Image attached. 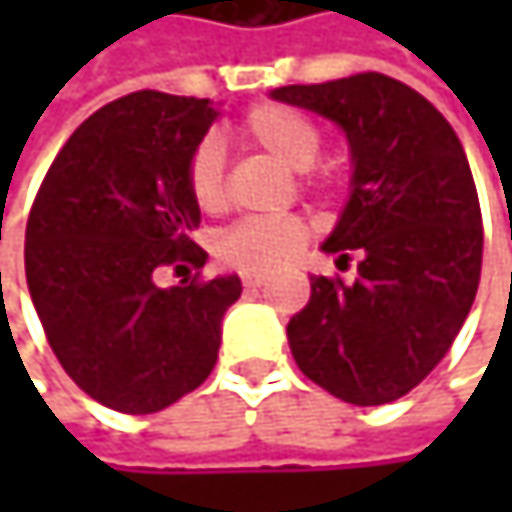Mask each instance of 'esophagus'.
<instances>
[{
	"mask_svg": "<svg viewBox=\"0 0 512 512\" xmlns=\"http://www.w3.org/2000/svg\"><path fill=\"white\" fill-rule=\"evenodd\" d=\"M266 281H269V275H263V272H246V275H243V287H252V290H255V287H263Z\"/></svg>",
	"mask_w": 512,
	"mask_h": 512,
	"instance_id": "1",
	"label": "esophagus"
}]
</instances>
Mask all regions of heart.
Returning a JSON list of instances; mask_svg holds the SVG:
<instances>
[{
  "mask_svg": "<svg viewBox=\"0 0 512 512\" xmlns=\"http://www.w3.org/2000/svg\"><path fill=\"white\" fill-rule=\"evenodd\" d=\"M243 145L257 148L293 171H305L323 151L320 127L293 106L260 103L237 127ZM186 192L204 213H219L228 204L225 162L213 142H201L186 162ZM311 228L296 216L243 219L219 237L216 252L225 263L246 272H272L308 246Z\"/></svg>",
  "mask_w": 512,
  "mask_h": 512,
  "instance_id": "heart-1",
  "label": "heart"
}]
</instances>
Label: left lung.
<instances>
[{
	"label": "left lung",
	"instance_id": "8db88e82",
	"mask_svg": "<svg viewBox=\"0 0 512 512\" xmlns=\"http://www.w3.org/2000/svg\"><path fill=\"white\" fill-rule=\"evenodd\" d=\"M272 97L347 133L353 192L323 252L361 257L353 284L311 278L308 305L287 323L290 353L344 403H391L451 350L480 284L483 222L465 151L427 97L385 73Z\"/></svg>",
	"mask_w": 512,
	"mask_h": 512
}]
</instances>
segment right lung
I'll return each mask as SVG.
<instances>
[{"label":"right lung","mask_w":512,"mask_h":512,"mask_svg":"<svg viewBox=\"0 0 512 512\" xmlns=\"http://www.w3.org/2000/svg\"><path fill=\"white\" fill-rule=\"evenodd\" d=\"M216 109L210 100L133 91L82 121L35 195L26 281L64 373L97 403L151 415L213 370L237 275L156 287L162 266H204L189 240L201 210L186 162Z\"/></svg>","instance_id":"obj_1"}]
</instances>
